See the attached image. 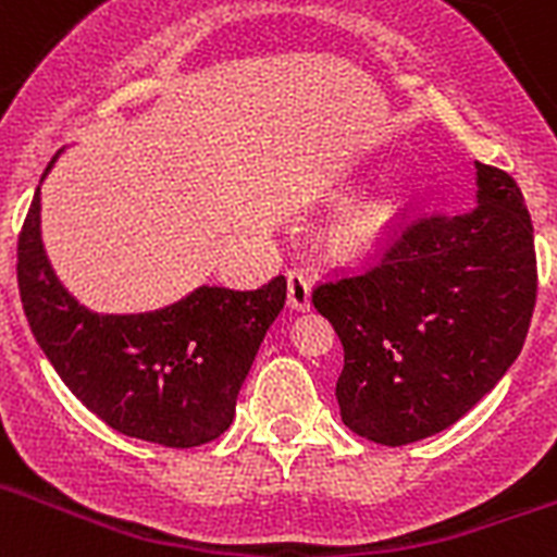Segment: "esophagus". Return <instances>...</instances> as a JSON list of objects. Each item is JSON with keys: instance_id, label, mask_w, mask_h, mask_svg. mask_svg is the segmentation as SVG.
<instances>
[{"instance_id": "1", "label": "esophagus", "mask_w": 557, "mask_h": 557, "mask_svg": "<svg viewBox=\"0 0 557 557\" xmlns=\"http://www.w3.org/2000/svg\"><path fill=\"white\" fill-rule=\"evenodd\" d=\"M287 295L289 307L298 309V312L312 307V287H309V278L304 270H289L287 273Z\"/></svg>"}]
</instances>
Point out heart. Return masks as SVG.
<instances>
[{
  "mask_svg": "<svg viewBox=\"0 0 557 557\" xmlns=\"http://www.w3.org/2000/svg\"><path fill=\"white\" fill-rule=\"evenodd\" d=\"M393 211L385 203H362L354 206L346 218L339 220V239L346 245H371L373 239L385 234V228L391 225Z\"/></svg>",
  "mask_w": 557,
  "mask_h": 557,
  "instance_id": "1",
  "label": "heart"
}]
</instances>
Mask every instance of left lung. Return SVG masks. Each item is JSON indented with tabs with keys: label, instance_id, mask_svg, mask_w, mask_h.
Returning a JSON list of instances; mask_svg holds the SVG:
<instances>
[{
	"label": "left lung",
	"instance_id": "8db88e82",
	"mask_svg": "<svg viewBox=\"0 0 557 557\" xmlns=\"http://www.w3.org/2000/svg\"><path fill=\"white\" fill-rule=\"evenodd\" d=\"M474 166V209L401 225L371 264L312 293L346 351L343 424L373 444H416L460 421L528 337L533 220L508 172Z\"/></svg>",
	"mask_w": 557,
	"mask_h": 557
}]
</instances>
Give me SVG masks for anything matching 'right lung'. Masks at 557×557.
I'll return each instance as SVG.
<instances>
[{
	"label": "right lung",
	"mask_w": 557,
	"mask_h": 557,
	"mask_svg": "<svg viewBox=\"0 0 557 557\" xmlns=\"http://www.w3.org/2000/svg\"><path fill=\"white\" fill-rule=\"evenodd\" d=\"M16 273L29 329L63 385L111 430L170 449L228 430L256 351L287 301V278L275 275L259 289L203 284L152 312H91L47 259L41 186L18 234Z\"/></svg>",
	"instance_id": "obj_1"
}]
</instances>
